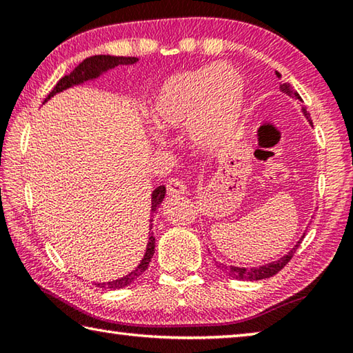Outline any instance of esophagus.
I'll use <instances>...</instances> for the list:
<instances>
[{"label":"esophagus","mask_w":353,"mask_h":353,"mask_svg":"<svg viewBox=\"0 0 353 353\" xmlns=\"http://www.w3.org/2000/svg\"><path fill=\"white\" fill-rule=\"evenodd\" d=\"M166 191H168L170 196L185 194V191H187V185H185L181 179H170V181L166 182Z\"/></svg>","instance_id":"esophagus-1"}]
</instances>
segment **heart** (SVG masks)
Returning <instances> with one entry per match:
<instances>
[{
	"label": "heart",
	"instance_id": "b5f03b06",
	"mask_svg": "<svg viewBox=\"0 0 353 353\" xmlns=\"http://www.w3.org/2000/svg\"><path fill=\"white\" fill-rule=\"evenodd\" d=\"M244 104V79L229 63L182 71L154 94L149 118L160 134L187 129L199 151H216L235 135Z\"/></svg>",
	"mask_w": 353,
	"mask_h": 353
}]
</instances>
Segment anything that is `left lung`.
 Here are the masks:
<instances>
[{"label": "left lung", "instance_id": "8db88e82", "mask_svg": "<svg viewBox=\"0 0 353 353\" xmlns=\"http://www.w3.org/2000/svg\"><path fill=\"white\" fill-rule=\"evenodd\" d=\"M277 76L280 77V73H277ZM280 92L286 93V94H288V97H296L297 99H301V97H299V94H297L294 90H292V87L290 85L288 82L280 83ZM302 113H303V115H305V118L308 119V123L313 126L312 118H310V113L307 112L305 107H302ZM303 236H305V234L302 235L301 240L297 241L296 246L292 248L288 254L283 255V256H280V259L276 260V261L266 263V265L259 266V268H240V266H225V265H219V268L227 274V276L234 277V279H236V280H263V279H270V277H272V276H276V274H277L280 270H283V266L286 265V263H288V261L292 259V255H294L296 249H297L299 246H301Z\"/></svg>", "mask_w": 353, "mask_h": 353}]
</instances>
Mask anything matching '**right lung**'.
I'll return each mask as SVG.
<instances>
[{"instance_id":"1","label":"right lung","mask_w":353,"mask_h":353,"mask_svg":"<svg viewBox=\"0 0 353 353\" xmlns=\"http://www.w3.org/2000/svg\"><path fill=\"white\" fill-rule=\"evenodd\" d=\"M137 62H139V59H137V57H118V56H103V54L88 57V59H85V61H82L79 65H77V67L73 71H71L70 74L63 76L62 79L56 83V87L52 88L51 93L46 97L45 103L48 99H51L52 97H54V94L67 90V88H71L74 85H81V83H83V82L98 79L101 74H104L105 71L118 67V65H134ZM165 193H166V188L163 187V185H160V187H157L152 191V194H151V214L155 210H157L160 204L163 202ZM152 221L154 219H151V229H152ZM151 229H149V230H151ZM154 249H155V238H154V234L151 232V234H149L146 252H145V255H143V259L139 263V266H137L132 272H129L128 276H124V277L112 280V282H103V283H94V285H97L98 288L119 290V288H124V286H128L132 282H135V280L139 279L141 274L148 270L149 263H151V259L154 255Z\"/></svg>"}]
</instances>
